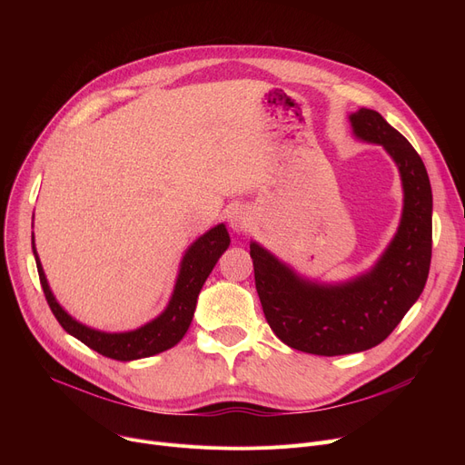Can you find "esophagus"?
<instances>
[{
	"label": "esophagus",
	"mask_w": 465,
	"mask_h": 465,
	"mask_svg": "<svg viewBox=\"0 0 465 465\" xmlns=\"http://www.w3.org/2000/svg\"><path fill=\"white\" fill-rule=\"evenodd\" d=\"M228 223H230V228H232L233 232H237V233L247 232V230L251 228V224H252V223H251L249 211H245L242 207H235V209L230 211Z\"/></svg>",
	"instance_id": "1"
}]
</instances>
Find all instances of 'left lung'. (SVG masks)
<instances>
[{
  "instance_id": "left-lung-1",
  "label": "left lung",
  "mask_w": 465,
  "mask_h": 465,
  "mask_svg": "<svg viewBox=\"0 0 465 465\" xmlns=\"http://www.w3.org/2000/svg\"><path fill=\"white\" fill-rule=\"evenodd\" d=\"M354 134L382 144L398 163L405 203L400 230L370 273L324 286L300 279L273 254L251 245L265 321L288 347L339 356L377 347L422 294L431 262V186L412 144L371 109L351 114Z\"/></svg>"
}]
</instances>
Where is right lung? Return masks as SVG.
Wrapping results in <instances>:
<instances>
[{
    "instance_id": "right-lung-1",
    "label": "right lung",
    "mask_w": 465,
    "mask_h": 465,
    "mask_svg": "<svg viewBox=\"0 0 465 465\" xmlns=\"http://www.w3.org/2000/svg\"><path fill=\"white\" fill-rule=\"evenodd\" d=\"M228 245H230V235L224 224H218L207 233H203L186 251L183 258L177 284L173 290V296L169 300L167 309L153 322L141 326L139 330L124 331V333L97 331L83 326L75 319H71V316L54 300L51 288H48L41 262L35 252V245H34V254H35L39 281L45 292L46 303L51 307L60 326L73 337H77L81 343H84L92 351L100 352L102 356L120 360V361H130V360L163 352L171 347H175L184 337L192 322L195 303H198L200 290L207 281L209 273L213 272L218 258L223 256V252L228 249Z\"/></svg>"
}]
</instances>
